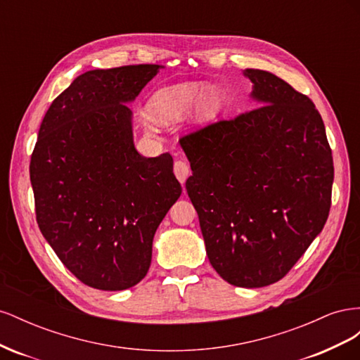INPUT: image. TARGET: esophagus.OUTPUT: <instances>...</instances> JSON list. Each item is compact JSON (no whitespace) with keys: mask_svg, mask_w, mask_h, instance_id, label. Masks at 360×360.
Returning a JSON list of instances; mask_svg holds the SVG:
<instances>
[{"mask_svg":"<svg viewBox=\"0 0 360 360\" xmlns=\"http://www.w3.org/2000/svg\"><path fill=\"white\" fill-rule=\"evenodd\" d=\"M174 174H176V177H177V179H179V181L183 184L184 181H186V179L189 177V174H191V167L188 165L186 162L177 160L176 163H174Z\"/></svg>","mask_w":360,"mask_h":360,"instance_id":"1","label":"esophagus"}]
</instances>
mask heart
<instances>
[{
    "label": "heart",
    "mask_w": 360,
    "mask_h": 360,
    "mask_svg": "<svg viewBox=\"0 0 360 360\" xmlns=\"http://www.w3.org/2000/svg\"><path fill=\"white\" fill-rule=\"evenodd\" d=\"M219 103V96L204 84L184 82L158 90L148 102V114L159 124L180 122L191 115L198 106L204 112H212ZM146 132L153 135V129L146 124Z\"/></svg>",
    "instance_id": "heart-1"
}]
</instances>
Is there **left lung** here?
<instances>
[{"instance_id": "8db88e82", "label": "left lung", "mask_w": 360, "mask_h": 360, "mask_svg": "<svg viewBox=\"0 0 360 360\" xmlns=\"http://www.w3.org/2000/svg\"><path fill=\"white\" fill-rule=\"evenodd\" d=\"M257 108L180 138L186 191L222 279L259 288L284 278L328 221L333 159L320 112L276 75L246 69Z\"/></svg>"}]
</instances>
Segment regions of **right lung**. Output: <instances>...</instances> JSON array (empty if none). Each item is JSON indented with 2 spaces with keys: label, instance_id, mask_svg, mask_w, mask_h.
I'll return each instance as SVG.
<instances>
[{
  "label": "right lung",
  "instance_id": "obj_1",
  "mask_svg": "<svg viewBox=\"0 0 360 360\" xmlns=\"http://www.w3.org/2000/svg\"><path fill=\"white\" fill-rule=\"evenodd\" d=\"M159 64L79 75L49 106L31 155L36 219L53 252L85 285H136L159 224L181 193L172 156H141L134 102Z\"/></svg>",
  "mask_w": 360,
  "mask_h": 360
}]
</instances>
